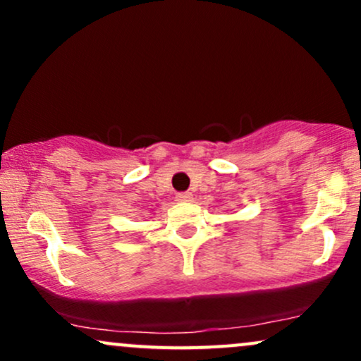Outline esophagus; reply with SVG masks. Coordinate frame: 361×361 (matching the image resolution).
Instances as JSON below:
<instances>
[{
	"label": "esophagus",
	"instance_id": "esophagus-1",
	"mask_svg": "<svg viewBox=\"0 0 361 361\" xmlns=\"http://www.w3.org/2000/svg\"><path fill=\"white\" fill-rule=\"evenodd\" d=\"M192 198H193V195L190 192H180L176 195L178 202H192Z\"/></svg>",
	"mask_w": 361,
	"mask_h": 361
}]
</instances>
